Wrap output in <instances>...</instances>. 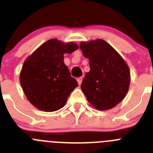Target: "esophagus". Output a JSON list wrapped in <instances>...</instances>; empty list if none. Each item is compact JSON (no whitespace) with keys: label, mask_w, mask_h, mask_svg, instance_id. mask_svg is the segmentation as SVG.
<instances>
[{"label":"esophagus","mask_w":153,"mask_h":153,"mask_svg":"<svg viewBox=\"0 0 153 153\" xmlns=\"http://www.w3.org/2000/svg\"><path fill=\"white\" fill-rule=\"evenodd\" d=\"M77 82H78V85H81L82 84V77H79V78H77Z\"/></svg>","instance_id":"obj_1"}]
</instances>
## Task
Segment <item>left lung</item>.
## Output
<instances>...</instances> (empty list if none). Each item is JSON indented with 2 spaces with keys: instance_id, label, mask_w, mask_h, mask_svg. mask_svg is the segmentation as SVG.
I'll return each instance as SVG.
<instances>
[{
  "instance_id": "obj_1",
  "label": "left lung",
  "mask_w": 153,
  "mask_h": 153,
  "mask_svg": "<svg viewBox=\"0 0 153 153\" xmlns=\"http://www.w3.org/2000/svg\"><path fill=\"white\" fill-rule=\"evenodd\" d=\"M80 49L89 59L81 88L96 109L106 111L122 101L129 89L130 73L123 58L103 39L81 42Z\"/></svg>"
}]
</instances>
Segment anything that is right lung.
<instances>
[{"label": "right lung", "mask_w": 153, "mask_h": 153, "mask_svg": "<svg viewBox=\"0 0 153 153\" xmlns=\"http://www.w3.org/2000/svg\"><path fill=\"white\" fill-rule=\"evenodd\" d=\"M78 48L74 42L49 39L24 62L20 82L27 98L36 108L53 112L64 107L78 85L65 65L64 54L73 53Z\"/></svg>", "instance_id": "1"}]
</instances>
